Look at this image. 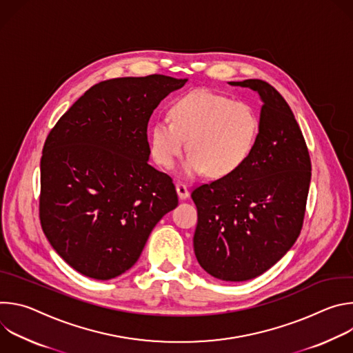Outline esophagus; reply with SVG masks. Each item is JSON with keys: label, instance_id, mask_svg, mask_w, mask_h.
<instances>
[{"label": "esophagus", "instance_id": "1", "mask_svg": "<svg viewBox=\"0 0 353 353\" xmlns=\"http://www.w3.org/2000/svg\"><path fill=\"white\" fill-rule=\"evenodd\" d=\"M176 191H177V195H179L181 199H185V198H188V195H190V191H188L187 185L183 184V183H177V184H176Z\"/></svg>", "mask_w": 353, "mask_h": 353}]
</instances>
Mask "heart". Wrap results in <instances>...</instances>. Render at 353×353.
<instances>
[{
  "label": "heart",
  "instance_id": "heart-1",
  "mask_svg": "<svg viewBox=\"0 0 353 353\" xmlns=\"http://www.w3.org/2000/svg\"><path fill=\"white\" fill-rule=\"evenodd\" d=\"M169 120L150 128V155L159 166L172 169L187 141L190 154L180 170L184 177L207 172L222 179L236 173L253 152L260 131L253 106L210 90H194L177 99Z\"/></svg>",
  "mask_w": 353,
  "mask_h": 353
}]
</instances>
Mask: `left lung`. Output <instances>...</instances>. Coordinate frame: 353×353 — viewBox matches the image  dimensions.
Masks as SVG:
<instances>
[{"label":"left lung","mask_w":353,"mask_h":353,"mask_svg":"<svg viewBox=\"0 0 353 353\" xmlns=\"http://www.w3.org/2000/svg\"><path fill=\"white\" fill-rule=\"evenodd\" d=\"M229 83L260 94V131L236 173L191 192L198 212L194 253L214 278L241 282L275 265L299 237L312 163L303 134L274 86L261 79Z\"/></svg>","instance_id":"left-lung-1"}]
</instances>
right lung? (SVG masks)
<instances>
[{
    "label": "right lung",
    "instance_id": "1",
    "mask_svg": "<svg viewBox=\"0 0 353 353\" xmlns=\"http://www.w3.org/2000/svg\"><path fill=\"white\" fill-rule=\"evenodd\" d=\"M188 79L127 77L86 90L50 131L40 161L41 229L79 274L108 281L139 259L179 204L173 180L148 163V121Z\"/></svg>",
    "mask_w": 353,
    "mask_h": 353
}]
</instances>
